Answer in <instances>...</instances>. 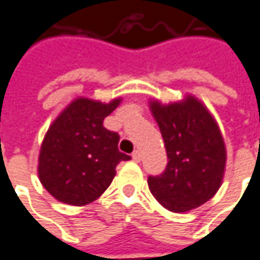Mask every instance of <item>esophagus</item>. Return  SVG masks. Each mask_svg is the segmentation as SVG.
I'll return each instance as SVG.
<instances>
[{
  "label": "esophagus",
  "instance_id": "1",
  "mask_svg": "<svg viewBox=\"0 0 260 260\" xmlns=\"http://www.w3.org/2000/svg\"><path fill=\"white\" fill-rule=\"evenodd\" d=\"M132 158H133V161L139 162V161L142 159V153H140V150H135V152L132 153Z\"/></svg>",
  "mask_w": 260,
  "mask_h": 260
}]
</instances>
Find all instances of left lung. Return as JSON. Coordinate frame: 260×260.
Segmentation results:
<instances>
[{"mask_svg": "<svg viewBox=\"0 0 260 260\" xmlns=\"http://www.w3.org/2000/svg\"><path fill=\"white\" fill-rule=\"evenodd\" d=\"M168 164L161 175H149L155 199L171 212H187L208 202L222 183L227 152L219 127L199 99L187 95L162 105L150 101Z\"/></svg>", "mask_w": 260, "mask_h": 260, "instance_id": "left-lung-1", "label": "left lung"}]
</instances>
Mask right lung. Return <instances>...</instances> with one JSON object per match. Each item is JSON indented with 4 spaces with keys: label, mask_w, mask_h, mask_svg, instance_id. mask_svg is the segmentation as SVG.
Returning a JSON list of instances; mask_svg holds the SVG:
<instances>
[{
    "label": "right lung",
    "mask_w": 260,
    "mask_h": 260,
    "mask_svg": "<svg viewBox=\"0 0 260 260\" xmlns=\"http://www.w3.org/2000/svg\"><path fill=\"white\" fill-rule=\"evenodd\" d=\"M77 98L46 132L38 174L42 186L57 201L83 206L108 188L115 167L130 156L118 150L120 136L104 127V120L120 105Z\"/></svg>",
    "instance_id": "1"
}]
</instances>
